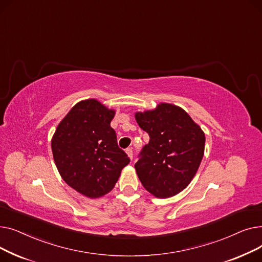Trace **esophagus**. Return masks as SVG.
Wrapping results in <instances>:
<instances>
[{
	"label": "esophagus",
	"instance_id": "esophagus-1",
	"mask_svg": "<svg viewBox=\"0 0 262 262\" xmlns=\"http://www.w3.org/2000/svg\"><path fill=\"white\" fill-rule=\"evenodd\" d=\"M126 154H127V156L130 158V159H133V149L132 148H126Z\"/></svg>",
	"mask_w": 262,
	"mask_h": 262
}]
</instances>
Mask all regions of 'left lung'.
<instances>
[{
    "instance_id": "obj_1",
    "label": "left lung",
    "mask_w": 262,
    "mask_h": 262,
    "mask_svg": "<svg viewBox=\"0 0 262 262\" xmlns=\"http://www.w3.org/2000/svg\"><path fill=\"white\" fill-rule=\"evenodd\" d=\"M149 142L135 169L146 191L158 199L180 193L193 180L205 150V134L185 110L159 103L156 108L135 114Z\"/></svg>"
}]
</instances>
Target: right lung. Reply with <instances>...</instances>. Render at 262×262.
Returning a JSON list of instances; mask_svg holds the SVG:
<instances>
[{"label": "right lung", "instance_id": "add662e5", "mask_svg": "<svg viewBox=\"0 0 262 262\" xmlns=\"http://www.w3.org/2000/svg\"><path fill=\"white\" fill-rule=\"evenodd\" d=\"M116 115L95 99L75 104L55 130L51 146L62 180L80 194L98 199L112 191L129 158L110 126Z\"/></svg>", "mask_w": 262, "mask_h": 262}]
</instances>
